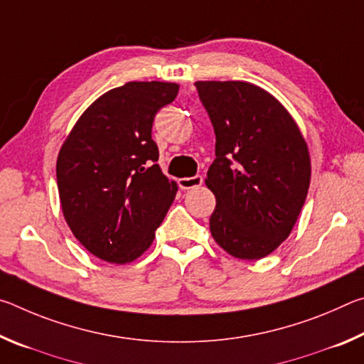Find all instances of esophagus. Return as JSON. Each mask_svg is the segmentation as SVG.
Segmentation results:
<instances>
[{
  "instance_id": "34e87169",
  "label": "esophagus",
  "mask_w": 364,
  "mask_h": 364,
  "mask_svg": "<svg viewBox=\"0 0 364 364\" xmlns=\"http://www.w3.org/2000/svg\"><path fill=\"white\" fill-rule=\"evenodd\" d=\"M202 183H204V178H202L200 175L189 176V178H180V180H178V184H180V188H181V189H193V188H199Z\"/></svg>"
}]
</instances>
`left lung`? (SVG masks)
<instances>
[{"label":"left lung","mask_w":364,"mask_h":364,"mask_svg":"<svg viewBox=\"0 0 364 364\" xmlns=\"http://www.w3.org/2000/svg\"><path fill=\"white\" fill-rule=\"evenodd\" d=\"M213 125L207 188L217 207L212 236L242 260H258L291 234L310 186V154L284 106L247 82H196Z\"/></svg>","instance_id":"1"}]
</instances>
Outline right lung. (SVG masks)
I'll list each match as a JSON object with an SVG mask.
<instances>
[{
  "mask_svg": "<svg viewBox=\"0 0 364 364\" xmlns=\"http://www.w3.org/2000/svg\"><path fill=\"white\" fill-rule=\"evenodd\" d=\"M180 86L128 82L104 93L80 117L56 164L67 225L86 250L130 263L149 249L178 186L162 173L154 117Z\"/></svg>",
  "mask_w": 364,
  "mask_h": 364,
  "instance_id": "obj_1",
  "label": "right lung"
}]
</instances>
